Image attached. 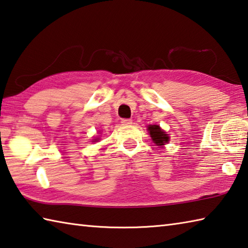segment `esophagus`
I'll return each instance as SVG.
<instances>
[{"label":"esophagus","instance_id":"1","mask_svg":"<svg viewBox=\"0 0 248 248\" xmlns=\"http://www.w3.org/2000/svg\"><path fill=\"white\" fill-rule=\"evenodd\" d=\"M121 124H123L124 125H129V124H132V120H131V119H123V120H121Z\"/></svg>","mask_w":248,"mask_h":248}]
</instances>
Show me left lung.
Instances as JSON below:
<instances>
[{
    "instance_id": "1",
    "label": "left lung",
    "mask_w": 248,
    "mask_h": 248,
    "mask_svg": "<svg viewBox=\"0 0 248 248\" xmlns=\"http://www.w3.org/2000/svg\"><path fill=\"white\" fill-rule=\"evenodd\" d=\"M148 133L150 134L153 142L157 145V146H163L164 144L169 143L170 137L164 131L159 127L158 124H150L147 127Z\"/></svg>"
}]
</instances>
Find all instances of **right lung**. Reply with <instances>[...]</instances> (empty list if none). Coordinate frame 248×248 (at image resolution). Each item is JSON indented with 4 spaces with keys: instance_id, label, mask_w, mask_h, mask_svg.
<instances>
[{
    "instance_id": "add662e5",
    "label": "right lung",
    "mask_w": 248,
    "mask_h": 248,
    "mask_svg": "<svg viewBox=\"0 0 248 248\" xmlns=\"http://www.w3.org/2000/svg\"><path fill=\"white\" fill-rule=\"evenodd\" d=\"M92 142H98V139H94L93 140H92Z\"/></svg>"
}]
</instances>
